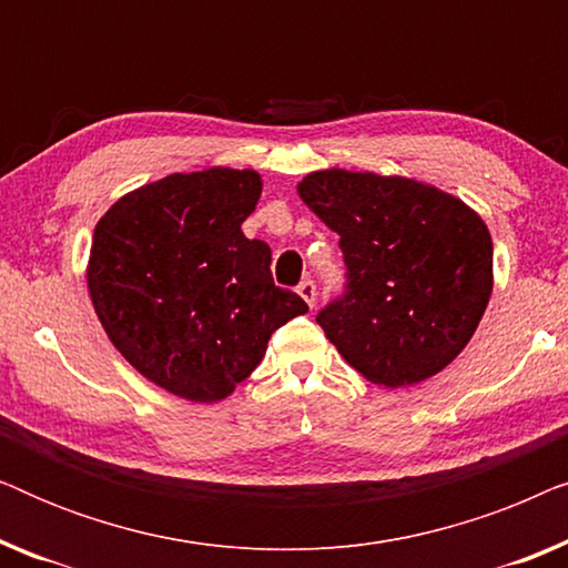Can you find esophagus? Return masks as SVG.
I'll return each mask as SVG.
<instances>
[{"mask_svg":"<svg viewBox=\"0 0 568 568\" xmlns=\"http://www.w3.org/2000/svg\"><path fill=\"white\" fill-rule=\"evenodd\" d=\"M297 292H300V297L305 300L310 307H315V300H317V286H315L313 278H305V282H302V284L297 286Z\"/></svg>","mask_w":568,"mask_h":568,"instance_id":"1","label":"esophagus"}]
</instances>
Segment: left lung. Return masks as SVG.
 <instances>
[{
  "mask_svg": "<svg viewBox=\"0 0 568 568\" xmlns=\"http://www.w3.org/2000/svg\"><path fill=\"white\" fill-rule=\"evenodd\" d=\"M344 253V294L317 313L369 383L416 385L468 346L494 286V245L460 199L410 178L321 170L297 185Z\"/></svg>",
  "mask_w": 568,
  "mask_h": 568,
  "instance_id": "obj_1",
  "label": "left lung"
}]
</instances>
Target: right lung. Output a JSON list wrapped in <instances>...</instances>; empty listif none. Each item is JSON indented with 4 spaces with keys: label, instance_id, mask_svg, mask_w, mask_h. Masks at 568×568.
Here are the masks:
<instances>
[{
    "label": "right lung",
    "instance_id": "obj_1",
    "mask_svg": "<svg viewBox=\"0 0 568 568\" xmlns=\"http://www.w3.org/2000/svg\"><path fill=\"white\" fill-rule=\"evenodd\" d=\"M258 199L255 170L173 173L115 201L92 235L88 286L108 338L185 400L227 398L271 333L307 313L274 284L271 247L240 230Z\"/></svg>",
    "mask_w": 568,
    "mask_h": 568
}]
</instances>
